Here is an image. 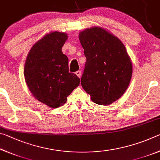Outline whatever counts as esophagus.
Returning <instances> with one entry per match:
<instances>
[{
	"label": "esophagus",
	"mask_w": 160,
	"mask_h": 160,
	"mask_svg": "<svg viewBox=\"0 0 160 160\" xmlns=\"http://www.w3.org/2000/svg\"><path fill=\"white\" fill-rule=\"evenodd\" d=\"M81 73H82V72H81L80 70H78V71L75 72V74H76V75L78 78L81 77Z\"/></svg>",
	"instance_id": "esophagus-1"
}]
</instances>
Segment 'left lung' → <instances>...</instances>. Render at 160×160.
<instances>
[{
  "label": "left lung",
  "instance_id": "left-lung-1",
  "mask_svg": "<svg viewBox=\"0 0 160 160\" xmlns=\"http://www.w3.org/2000/svg\"><path fill=\"white\" fill-rule=\"evenodd\" d=\"M86 63L81 85L92 101L109 105L123 95L131 82L132 66L125 46L99 27L80 32Z\"/></svg>",
  "mask_w": 160,
  "mask_h": 160
}]
</instances>
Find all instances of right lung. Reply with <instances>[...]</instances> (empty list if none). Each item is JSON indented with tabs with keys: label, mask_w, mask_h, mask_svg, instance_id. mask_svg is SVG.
Returning <instances> with one entry per match:
<instances>
[{
	"label": "right lung",
	"mask_w": 160,
	"mask_h": 160,
	"mask_svg": "<svg viewBox=\"0 0 160 160\" xmlns=\"http://www.w3.org/2000/svg\"><path fill=\"white\" fill-rule=\"evenodd\" d=\"M67 39L64 32L47 34L33 45L26 58L24 75L29 91L51 108L63 106L80 85V78L69 72L68 58L61 51Z\"/></svg>",
	"instance_id": "add662e5"
}]
</instances>
